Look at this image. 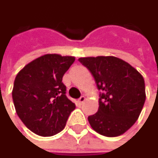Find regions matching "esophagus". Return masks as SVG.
Instances as JSON below:
<instances>
[{"mask_svg":"<svg viewBox=\"0 0 158 158\" xmlns=\"http://www.w3.org/2000/svg\"><path fill=\"white\" fill-rule=\"evenodd\" d=\"M85 100H86V97H85L84 95H82V96L80 97V99L77 100V104H78V105H82V104L85 102Z\"/></svg>","mask_w":158,"mask_h":158,"instance_id":"34e87169","label":"esophagus"}]
</instances>
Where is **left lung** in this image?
Here are the masks:
<instances>
[{"label":"left lung","instance_id":"obj_1","mask_svg":"<svg viewBox=\"0 0 158 158\" xmlns=\"http://www.w3.org/2000/svg\"><path fill=\"white\" fill-rule=\"evenodd\" d=\"M78 61L90 70L101 91L98 111L88 118L91 127L106 137L123 134L136 122L145 102L143 76L115 56L81 57Z\"/></svg>","mask_w":158,"mask_h":158}]
</instances>
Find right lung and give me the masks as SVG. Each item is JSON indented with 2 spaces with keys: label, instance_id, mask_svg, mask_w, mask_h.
<instances>
[{
  "label": "right lung",
  "instance_id": "add662e5",
  "mask_svg": "<svg viewBox=\"0 0 158 158\" xmlns=\"http://www.w3.org/2000/svg\"><path fill=\"white\" fill-rule=\"evenodd\" d=\"M74 56L44 54L21 69L12 92L17 116L37 135L48 137L60 132L76 108L65 95L64 74L74 63Z\"/></svg>",
  "mask_w": 158,
  "mask_h": 158
}]
</instances>
